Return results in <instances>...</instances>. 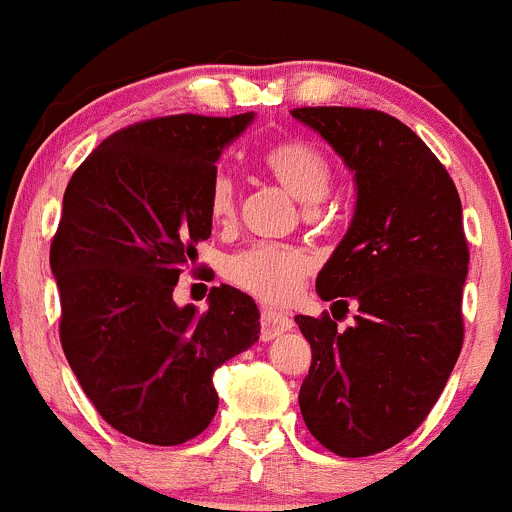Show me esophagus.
<instances>
[{
  "label": "esophagus",
  "mask_w": 512,
  "mask_h": 512,
  "mask_svg": "<svg viewBox=\"0 0 512 512\" xmlns=\"http://www.w3.org/2000/svg\"><path fill=\"white\" fill-rule=\"evenodd\" d=\"M293 321L286 313L278 311H261V338L263 341H271V338L281 336V333L291 331Z\"/></svg>",
  "instance_id": "1"
}]
</instances>
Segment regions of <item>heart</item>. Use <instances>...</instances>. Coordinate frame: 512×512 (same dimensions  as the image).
<instances>
[{
    "instance_id": "b5f03b06",
    "label": "heart",
    "mask_w": 512,
    "mask_h": 512,
    "mask_svg": "<svg viewBox=\"0 0 512 512\" xmlns=\"http://www.w3.org/2000/svg\"><path fill=\"white\" fill-rule=\"evenodd\" d=\"M261 164L288 194L303 204H318L333 186V164L326 151L301 136L276 141L261 154ZM236 214V184L226 171L211 179L209 216L226 226ZM311 271L306 251L286 244H254L224 263V276L231 286L249 293L266 306H288L301 293Z\"/></svg>"
}]
</instances>
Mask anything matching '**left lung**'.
Masks as SVG:
<instances>
[{"mask_svg":"<svg viewBox=\"0 0 512 512\" xmlns=\"http://www.w3.org/2000/svg\"><path fill=\"white\" fill-rule=\"evenodd\" d=\"M351 171V229L316 278L323 301L357 323L341 332L323 311L296 316L311 343L298 406L313 438L343 458H366L413 433L435 406L463 348L468 241L453 179L416 131L356 106H301Z\"/></svg>","mask_w":512,"mask_h":512,"instance_id":"8db88e82","label":"left lung"}]
</instances>
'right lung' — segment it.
<instances>
[{"label": "right lung", "mask_w": 512, "mask_h": 512, "mask_svg": "<svg viewBox=\"0 0 512 512\" xmlns=\"http://www.w3.org/2000/svg\"><path fill=\"white\" fill-rule=\"evenodd\" d=\"M251 119L136 121L101 141L64 191L49 249L64 356L99 416L141 443L206 430L219 408L214 371L258 341V308L239 288L214 286L201 313L174 303L211 236L216 161Z\"/></svg>", "instance_id": "obj_1"}]
</instances>
